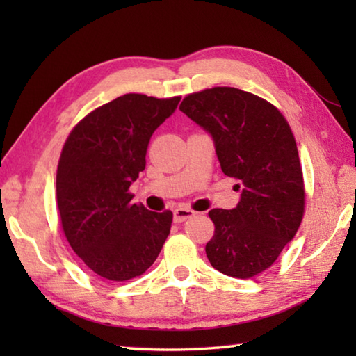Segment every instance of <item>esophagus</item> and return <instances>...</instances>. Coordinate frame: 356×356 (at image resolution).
<instances>
[{"label": "esophagus", "mask_w": 356, "mask_h": 356, "mask_svg": "<svg viewBox=\"0 0 356 356\" xmlns=\"http://www.w3.org/2000/svg\"><path fill=\"white\" fill-rule=\"evenodd\" d=\"M196 212L195 210H191L188 207H177L176 210H174V221L176 222H182L185 220L191 218V216H195Z\"/></svg>", "instance_id": "obj_1"}]
</instances>
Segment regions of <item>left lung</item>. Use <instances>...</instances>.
<instances>
[{"label": "left lung", "mask_w": 356, "mask_h": 356, "mask_svg": "<svg viewBox=\"0 0 356 356\" xmlns=\"http://www.w3.org/2000/svg\"><path fill=\"white\" fill-rule=\"evenodd\" d=\"M179 110L213 138L221 171L240 180L236 209H212V267L248 280L272 267L297 234L305 213V182L291 125L275 105L237 88L188 94Z\"/></svg>", "instance_id": "left-lung-1"}]
</instances>
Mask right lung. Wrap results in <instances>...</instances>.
Wrapping results in <instances>:
<instances>
[{
  "mask_svg": "<svg viewBox=\"0 0 356 356\" xmlns=\"http://www.w3.org/2000/svg\"><path fill=\"white\" fill-rule=\"evenodd\" d=\"M179 102V95H120L86 114L64 143L56 171L61 227L76 256L102 278L143 275L170 236L171 210L134 204L130 185L146 168L150 136Z\"/></svg>",
  "mask_w": 356,
  "mask_h": 356,
  "instance_id": "add662e5",
  "label": "right lung"
}]
</instances>
